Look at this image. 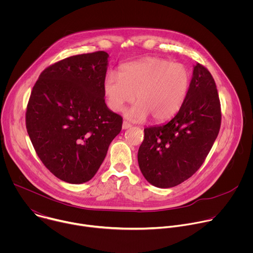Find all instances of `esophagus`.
<instances>
[{"mask_svg": "<svg viewBox=\"0 0 253 253\" xmlns=\"http://www.w3.org/2000/svg\"><path fill=\"white\" fill-rule=\"evenodd\" d=\"M130 127H131V125H130L129 123H127V122H123V124H122V129H123V130L129 129Z\"/></svg>", "mask_w": 253, "mask_h": 253, "instance_id": "obj_1", "label": "esophagus"}]
</instances>
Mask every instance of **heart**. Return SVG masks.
I'll return each instance as SVG.
<instances>
[{"label":"heart","instance_id":"heart-1","mask_svg":"<svg viewBox=\"0 0 253 253\" xmlns=\"http://www.w3.org/2000/svg\"><path fill=\"white\" fill-rule=\"evenodd\" d=\"M190 85L189 70L179 63L149 57L121 68V73L109 72L103 91L111 110L119 112L135 100L125 112L126 118L142 122L150 115L156 122L172 118L182 107Z\"/></svg>","mask_w":253,"mask_h":253}]
</instances>
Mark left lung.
<instances>
[{"mask_svg": "<svg viewBox=\"0 0 253 253\" xmlns=\"http://www.w3.org/2000/svg\"><path fill=\"white\" fill-rule=\"evenodd\" d=\"M220 102L210 72L193 66L187 97L168 122L144 129L139 168L147 181L170 188L191 177L202 165L218 135Z\"/></svg>", "mask_w": 253, "mask_h": 253, "instance_id": "1", "label": "left lung"}]
</instances>
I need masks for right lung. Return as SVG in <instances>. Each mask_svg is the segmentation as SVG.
<instances>
[{
    "instance_id": "obj_1",
    "label": "right lung",
    "mask_w": 253,
    "mask_h": 253,
    "mask_svg": "<svg viewBox=\"0 0 253 253\" xmlns=\"http://www.w3.org/2000/svg\"><path fill=\"white\" fill-rule=\"evenodd\" d=\"M108 58L99 51L57 62L42 72L30 96L26 126L36 153L71 184L94 177L122 129V117L104 99Z\"/></svg>"
}]
</instances>
